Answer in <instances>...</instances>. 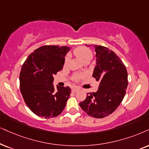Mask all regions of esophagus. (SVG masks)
Wrapping results in <instances>:
<instances>
[{
    "label": "esophagus",
    "mask_w": 149,
    "mask_h": 149,
    "mask_svg": "<svg viewBox=\"0 0 149 149\" xmlns=\"http://www.w3.org/2000/svg\"><path fill=\"white\" fill-rule=\"evenodd\" d=\"M78 91H79V89L78 88H72V92L73 93H76Z\"/></svg>",
    "instance_id": "34e87169"
}]
</instances>
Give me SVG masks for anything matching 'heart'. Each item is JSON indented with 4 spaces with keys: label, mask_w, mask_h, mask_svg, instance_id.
Instances as JSON below:
<instances>
[{
    "label": "heart",
    "mask_w": 149,
    "mask_h": 149,
    "mask_svg": "<svg viewBox=\"0 0 149 149\" xmlns=\"http://www.w3.org/2000/svg\"><path fill=\"white\" fill-rule=\"evenodd\" d=\"M73 54L82 61H83L84 60L86 59V58H92V52H91V50L83 46L78 47L75 49V50L73 51ZM67 61H68V60H67V58H66L65 61V65L67 63ZM82 77V75L76 74L73 77V78H74L75 80H78Z\"/></svg>",
    "instance_id": "obj_1"
}]
</instances>
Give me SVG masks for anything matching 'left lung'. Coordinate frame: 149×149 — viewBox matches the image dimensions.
Segmentation results:
<instances>
[{"label": "left lung", "instance_id": "1", "mask_svg": "<svg viewBox=\"0 0 149 149\" xmlns=\"http://www.w3.org/2000/svg\"><path fill=\"white\" fill-rule=\"evenodd\" d=\"M96 65L93 77L100 81L95 93H88L86 99L79 103L88 116L103 118L111 114L119 107L128 86L125 65L113 51L106 47L94 45Z\"/></svg>", "mask_w": 149, "mask_h": 149}]
</instances>
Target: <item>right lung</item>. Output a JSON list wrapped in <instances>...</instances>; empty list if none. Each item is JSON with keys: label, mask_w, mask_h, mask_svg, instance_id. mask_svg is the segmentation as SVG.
I'll use <instances>...</instances> for the list:
<instances>
[{"label": "right lung", "mask_w": 149, "mask_h": 149, "mask_svg": "<svg viewBox=\"0 0 149 149\" xmlns=\"http://www.w3.org/2000/svg\"><path fill=\"white\" fill-rule=\"evenodd\" d=\"M69 47L44 45L34 50L22 65L20 86L24 102L37 116L45 118L59 116L70 96L69 86L54 88V75L63 69Z\"/></svg>", "instance_id": "add662e5"}]
</instances>
